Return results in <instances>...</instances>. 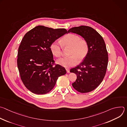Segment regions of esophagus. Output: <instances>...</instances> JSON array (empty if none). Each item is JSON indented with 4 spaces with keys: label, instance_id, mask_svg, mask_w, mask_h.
I'll use <instances>...</instances> for the list:
<instances>
[{
    "label": "esophagus",
    "instance_id": "1",
    "mask_svg": "<svg viewBox=\"0 0 127 127\" xmlns=\"http://www.w3.org/2000/svg\"><path fill=\"white\" fill-rule=\"evenodd\" d=\"M66 71L67 73H69L70 72V69L69 68H66Z\"/></svg>",
    "mask_w": 127,
    "mask_h": 127
}]
</instances>
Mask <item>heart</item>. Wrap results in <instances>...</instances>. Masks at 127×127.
<instances>
[{
  "label": "heart",
  "mask_w": 127,
  "mask_h": 127,
  "mask_svg": "<svg viewBox=\"0 0 127 127\" xmlns=\"http://www.w3.org/2000/svg\"><path fill=\"white\" fill-rule=\"evenodd\" d=\"M63 46L71 47L69 57H63L57 60V63L64 67H70L75 65L79 61L82 60L88 52V45L84 40H81L78 35L69 33L61 39ZM50 49L54 55L59 57L62 55V46L61 44L55 41L50 46Z\"/></svg>",
  "instance_id": "b5f03b06"
}]
</instances>
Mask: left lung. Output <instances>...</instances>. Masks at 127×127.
<instances>
[{
    "mask_svg": "<svg viewBox=\"0 0 127 127\" xmlns=\"http://www.w3.org/2000/svg\"><path fill=\"white\" fill-rule=\"evenodd\" d=\"M68 32L81 35L89 47L84 60L70 71L77 75L76 81L72 85L79 93L90 92L101 83L106 73L108 53L105 42L101 35L90 27H74L69 29Z\"/></svg>",
    "mask_w": 127,
    "mask_h": 127,
    "instance_id": "8db88e82",
    "label": "left lung"
}]
</instances>
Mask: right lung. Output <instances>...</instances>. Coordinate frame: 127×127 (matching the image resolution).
Masks as SVG:
<instances>
[{
	"label": "right lung",
	"mask_w": 127,
	"mask_h": 127,
	"mask_svg": "<svg viewBox=\"0 0 127 127\" xmlns=\"http://www.w3.org/2000/svg\"><path fill=\"white\" fill-rule=\"evenodd\" d=\"M65 33V29L38 26L24 35L18 50L17 64L24 84L32 93H49L58 78L66 73L63 66H53L55 61L50 49L51 44Z\"/></svg>",
	"instance_id": "1"
}]
</instances>
